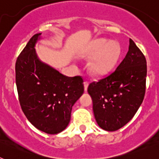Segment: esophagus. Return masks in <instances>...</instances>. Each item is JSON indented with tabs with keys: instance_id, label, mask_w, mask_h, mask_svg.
Masks as SVG:
<instances>
[{
	"instance_id": "1",
	"label": "esophagus",
	"mask_w": 159,
	"mask_h": 159,
	"mask_svg": "<svg viewBox=\"0 0 159 159\" xmlns=\"http://www.w3.org/2000/svg\"><path fill=\"white\" fill-rule=\"evenodd\" d=\"M84 90H85V92H87V91H88V87L89 83H88V81H84Z\"/></svg>"
}]
</instances>
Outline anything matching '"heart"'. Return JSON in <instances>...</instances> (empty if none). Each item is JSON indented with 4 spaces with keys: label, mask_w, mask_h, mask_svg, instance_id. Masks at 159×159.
<instances>
[{
    "label": "heart",
    "mask_w": 159,
    "mask_h": 159,
    "mask_svg": "<svg viewBox=\"0 0 159 159\" xmlns=\"http://www.w3.org/2000/svg\"><path fill=\"white\" fill-rule=\"evenodd\" d=\"M120 52L119 43L106 39H99L91 43L85 56L88 58L97 57L91 64V71L95 75H103L115 67Z\"/></svg>",
    "instance_id": "b5f03b06"
}]
</instances>
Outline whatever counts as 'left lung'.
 <instances>
[{
    "label": "left lung",
    "mask_w": 159,
    "mask_h": 159,
    "mask_svg": "<svg viewBox=\"0 0 159 159\" xmlns=\"http://www.w3.org/2000/svg\"><path fill=\"white\" fill-rule=\"evenodd\" d=\"M126 57L113 72L91 83L88 92L93 101V111L99 127L115 131L134 117L146 92L147 60L130 39Z\"/></svg>",
    "instance_id": "left-lung-1"
}]
</instances>
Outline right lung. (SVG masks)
Segmentation results:
<instances>
[{"mask_svg":"<svg viewBox=\"0 0 159 159\" xmlns=\"http://www.w3.org/2000/svg\"><path fill=\"white\" fill-rule=\"evenodd\" d=\"M40 35L32 36L16 59V84L29 121L38 130L55 134L69 123L72 106L84 92V80L64 75L37 58L34 46Z\"/></svg>","mask_w":159,"mask_h":159,"instance_id":"1","label":"right lung"}]
</instances>
